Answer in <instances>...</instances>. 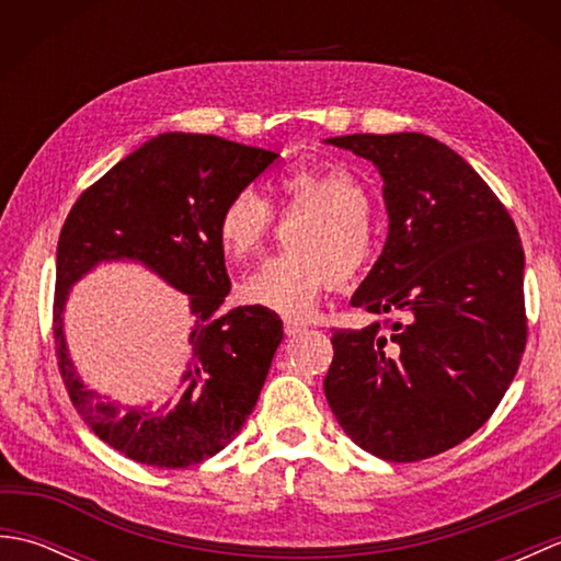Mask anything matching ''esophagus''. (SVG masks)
Here are the masks:
<instances>
[{
    "instance_id": "1",
    "label": "esophagus",
    "mask_w": 561,
    "mask_h": 561,
    "mask_svg": "<svg viewBox=\"0 0 561 561\" xmlns=\"http://www.w3.org/2000/svg\"><path fill=\"white\" fill-rule=\"evenodd\" d=\"M306 330H308V325L299 323V320H284V332H287L289 337L301 335V332H306Z\"/></svg>"
}]
</instances>
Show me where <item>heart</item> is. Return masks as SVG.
Wrapping results in <instances>:
<instances>
[{"label": "heart", "instance_id": "obj_1", "mask_svg": "<svg viewBox=\"0 0 561 561\" xmlns=\"http://www.w3.org/2000/svg\"><path fill=\"white\" fill-rule=\"evenodd\" d=\"M279 209L287 217H311L294 238V255H277L250 272L241 296L253 306L284 318L306 320L337 277H362L376 250L368 221L371 197L347 165L318 161L291 165L274 183ZM274 214L255 190H238L219 211L217 236L233 260L257 255L272 233Z\"/></svg>", "mask_w": 561, "mask_h": 561}]
</instances>
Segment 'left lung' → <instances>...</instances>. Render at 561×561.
<instances>
[{
  "mask_svg": "<svg viewBox=\"0 0 561 561\" xmlns=\"http://www.w3.org/2000/svg\"><path fill=\"white\" fill-rule=\"evenodd\" d=\"M383 178L388 238L352 306L398 320L332 332L325 398L356 446L438 456L490 420L526 350L514 219L460 153L420 133L330 137Z\"/></svg>",
  "mask_w": 561,
  "mask_h": 561,
  "instance_id": "8db88e82",
  "label": "left lung"
}]
</instances>
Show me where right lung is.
Listing matches in <instances>:
<instances>
[{
  "mask_svg": "<svg viewBox=\"0 0 561 561\" xmlns=\"http://www.w3.org/2000/svg\"><path fill=\"white\" fill-rule=\"evenodd\" d=\"M279 153L214 135L163 133L75 202L57 241L55 350L71 402L91 432L151 468H190L229 446L253 412L284 337L277 313L219 308L231 291L219 211ZM139 261L188 296L182 398L159 411L121 409L82 383L64 337L68 289L101 261Z\"/></svg>",
  "mask_w": 561,
  "mask_h": 561,
  "instance_id": "1",
  "label": "right lung"
}]
</instances>
